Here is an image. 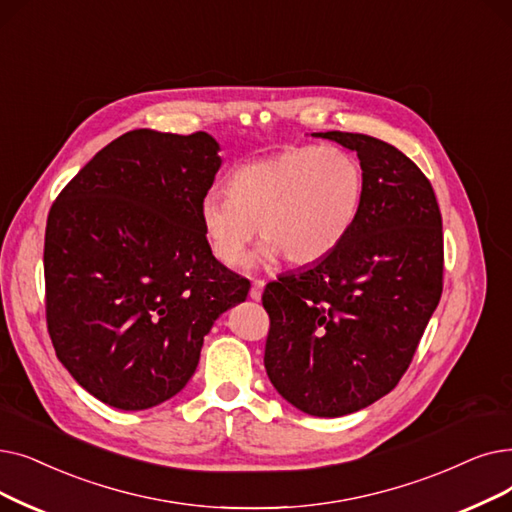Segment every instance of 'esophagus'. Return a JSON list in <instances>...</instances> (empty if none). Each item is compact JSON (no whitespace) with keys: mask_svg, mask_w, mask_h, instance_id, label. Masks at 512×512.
Here are the masks:
<instances>
[{"mask_svg":"<svg viewBox=\"0 0 512 512\" xmlns=\"http://www.w3.org/2000/svg\"><path fill=\"white\" fill-rule=\"evenodd\" d=\"M263 286H265V280H263V278H255V280H253V286H251V299H253V301H259V299H261Z\"/></svg>","mask_w":512,"mask_h":512,"instance_id":"esophagus-1","label":"esophagus"}]
</instances>
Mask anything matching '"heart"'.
Returning <instances> with one entry per match:
<instances>
[{
  "label": "heart",
  "instance_id": "b5f03b06",
  "mask_svg": "<svg viewBox=\"0 0 512 512\" xmlns=\"http://www.w3.org/2000/svg\"><path fill=\"white\" fill-rule=\"evenodd\" d=\"M226 194H207L198 209L211 253L238 265L259 236L261 257L316 263L353 228L364 201V171L339 146H295L236 167Z\"/></svg>",
  "mask_w": 512,
  "mask_h": 512
}]
</instances>
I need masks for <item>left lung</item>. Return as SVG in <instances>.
<instances>
[{
  "mask_svg": "<svg viewBox=\"0 0 512 512\" xmlns=\"http://www.w3.org/2000/svg\"><path fill=\"white\" fill-rule=\"evenodd\" d=\"M318 136L358 152L364 201L335 251L265 286L263 364L286 402L335 418L408 370L443 291V232L433 186L404 152L364 133Z\"/></svg>",
  "mask_w": 512,
  "mask_h": 512,
  "instance_id": "left-lung-1",
  "label": "left lung"
}]
</instances>
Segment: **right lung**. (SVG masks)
<instances>
[{
    "label": "right lung",
    "instance_id": "add662e5",
    "mask_svg": "<svg viewBox=\"0 0 512 512\" xmlns=\"http://www.w3.org/2000/svg\"><path fill=\"white\" fill-rule=\"evenodd\" d=\"M219 144L127 131L54 201L43 247L46 322L58 360L100 402L146 410L182 391L205 335L251 282L201 230Z\"/></svg>",
    "mask_w": 512,
    "mask_h": 512
}]
</instances>
